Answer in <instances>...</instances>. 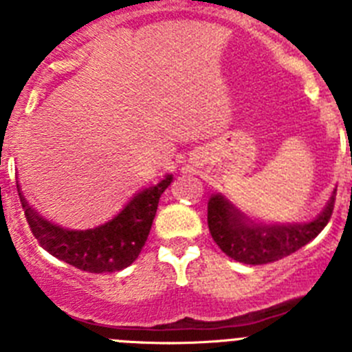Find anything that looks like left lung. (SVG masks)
I'll use <instances>...</instances> for the list:
<instances>
[{"instance_id": "8db88e82", "label": "left lung", "mask_w": 352, "mask_h": 352, "mask_svg": "<svg viewBox=\"0 0 352 352\" xmlns=\"http://www.w3.org/2000/svg\"><path fill=\"white\" fill-rule=\"evenodd\" d=\"M335 195L324 210L309 223H263L254 222L231 204L222 194H213L208 201V227L220 250L243 264H268L312 241L326 227L335 208Z\"/></svg>"}]
</instances>
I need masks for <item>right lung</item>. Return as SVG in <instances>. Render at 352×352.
<instances>
[{
  "label": "right lung",
  "instance_id": "1",
  "mask_svg": "<svg viewBox=\"0 0 352 352\" xmlns=\"http://www.w3.org/2000/svg\"><path fill=\"white\" fill-rule=\"evenodd\" d=\"M170 182L173 176L167 174L160 183L133 195L113 220L86 231H70L43 219L28 204L19 185L17 192L31 232L40 247L56 259L82 272L113 273L130 266L139 257L153 223L160 195Z\"/></svg>",
  "mask_w": 352,
  "mask_h": 352
}]
</instances>
